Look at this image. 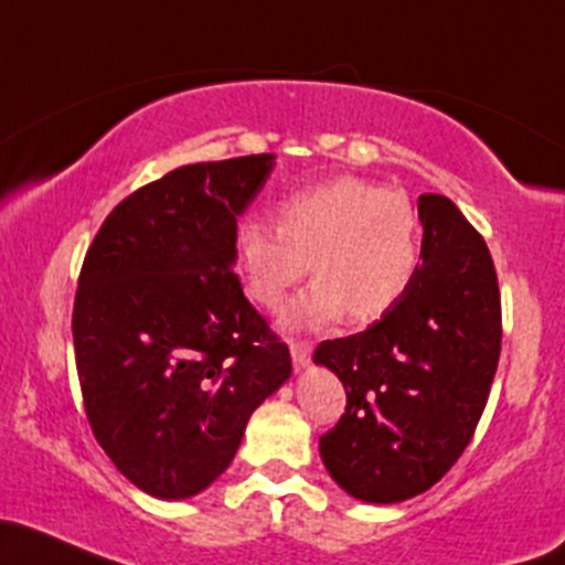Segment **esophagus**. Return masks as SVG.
I'll list each match as a JSON object with an SVG mask.
<instances>
[{
	"label": "esophagus",
	"instance_id": "34e87169",
	"mask_svg": "<svg viewBox=\"0 0 565 565\" xmlns=\"http://www.w3.org/2000/svg\"><path fill=\"white\" fill-rule=\"evenodd\" d=\"M289 351H292V362H295L297 370H302V367H308V364H311V353H313L311 343H300V340H292Z\"/></svg>",
	"mask_w": 565,
	"mask_h": 565
}]
</instances>
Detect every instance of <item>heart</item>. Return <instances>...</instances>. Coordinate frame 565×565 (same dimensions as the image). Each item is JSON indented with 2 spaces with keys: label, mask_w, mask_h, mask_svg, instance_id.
I'll use <instances>...</instances> for the list:
<instances>
[{
  "label": "heart",
  "mask_w": 565,
  "mask_h": 565,
  "mask_svg": "<svg viewBox=\"0 0 565 565\" xmlns=\"http://www.w3.org/2000/svg\"><path fill=\"white\" fill-rule=\"evenodd\" d=\"M276 224L244 220L235 259L246 295L278 308L311 273L316 281L289 306L287 324H330L349 311L373 321L411 292L420 265V225L411 198L362 177H338L278 203Z\"/></svg>",
  "instance_id": "obj_1"
}]
</instances>
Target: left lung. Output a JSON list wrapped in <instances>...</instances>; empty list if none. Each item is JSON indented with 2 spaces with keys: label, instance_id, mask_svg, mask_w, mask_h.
Segmentation results:
<instances>
[{
  "label": "left lung",
  "instance_id": "obj_1",
  "mask_svg": "<svg viewBox=\"0 0 565 565\" xmlns=\"http://www.w3.org/2000/svg\"><path fill=\"white\" fill-rule=\"evenodd\" d=\"M424 225L411 292L364 332L324 340L313 362L345 386L321 434L332 480L353 499L396 504L429 491L477 429L501 353L491 252L450 198H418Z\"/></svg>",
  "mask_w": 565,
  "mask_h": 565
}]
</instances>
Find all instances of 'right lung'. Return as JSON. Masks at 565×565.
<instances>
[{"mask_svg":"<svg viewBox=\"0 0 565 565\" xmlns=\"http://www.w3.org/2000/svg\"><path fill=\"white\" fill-rule=\"evenodd\" d=\"M273 154L192 163L111 209L79 270L72 334L93 437L154 499L231 467L249 415L292 375L235 276V220Z\"/></svg>","mask_w":565,"mask_h":565,"instance_id":"obj_1","label":"right lung"}]
</instances>
